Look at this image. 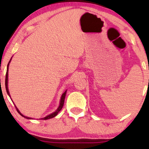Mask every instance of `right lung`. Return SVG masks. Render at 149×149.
I'll use <instances>...</instances> for the list:
<instances>
[{
    "label": "right lung",
    "mask_w": 149,
    "mask_h": 149,
    "mask_svg": "<svg viewBox=\"0 0 149 149\" xmlns=\"http://www.w3.org/2000/svg\"><path fill=\"white\" fill-rule=\"evenodd\" d=\"M11 59L9 60V63H8V65H7V72H6V77H5V87H6V90H7V94L9 95V97H11V95H10V93H9V89H8V70H9V63L11 62ZM66 91H67V89L66 91H64V93H62V96H61V99H60V105H59V107L58 109H56V111L54 112V113H52V114H50V115H49L47 116H46V117H45L43 118H40V120H47V119H52V118H54L56 117V116L58 115V113L60 112L61 110H62L63 106H64V100H65V97H66ZM15 108L16 109H17V111L18 112V113L20 115L22 116V117H24V118H26V119H33L31 117H26V116H24V115H22V114L20 113V111H19V109H17V107L15 106Z\"/></svg>",
    "instance_id": "add662e5"
}]
</instances>
